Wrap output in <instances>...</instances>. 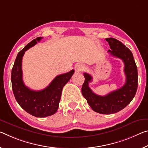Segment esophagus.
Returning <instances> with one entry per match:
<instances>
[{"mask_svg":"<svg viewBox=\"0 0 148 148\" xmlns=\"http://www.w3.org/2000/svg\"><path fill=\"white\" fill-rule=\"evenodd\" d=\"M84 69H85L84 66L82 64H80V63H78V64L75 65V70H76V72L83 71Z\"/></svg>","mask_w":148,"mask_h":148,"instance_id":"1","label":"esophagus"}]
</instances>
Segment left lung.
Segmentation results:
<instances>
[{
    "label": "left lung",
    "instance_id": "8db88e82",
    "mask_svg": "<svg viewBox=\"0 0 148 148\" xmlns=\"http://www.w3.org/2000/svg\"><path fill=\"white\" fill-rule=\"evenodd\" d=\"M105 39L111 48L108 53L114 57L121 58L125 64L126 82L120 89L101 96L93 93L89 87V82L92 81L91 75L84 73L85 81L82 88V93L93 111L108 114L120 111L130 103L136 93L138 82L137 66L130 49L116 39L110 37Z\"/></svg>",
    "mask_w": 148,
    "mask_h": 148
}]
</instances>
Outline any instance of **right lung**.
Here are the masks:
<instances>
[{"mask_svg": "<svg viewBox=\"0 0 148 148\" xmlns=\"http://www.w3.org/2000/svg\"><path fill=\"white\" fill-rule=\"evenodd\" d=\"M42 37H37L18 53L12 70L11 81L13 93L18 104L23 110L36 117L53 115L57 112L63 87L74 73L72 70L67 73L56 76L43 90H32L25 86L22 79V62L25 51L34 46Z\"/></svg>", "mask_w": 148, "mask_h": 148, "instance_id": "1", "label": "right lung"}]
</instances>
